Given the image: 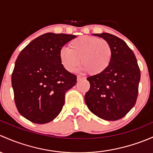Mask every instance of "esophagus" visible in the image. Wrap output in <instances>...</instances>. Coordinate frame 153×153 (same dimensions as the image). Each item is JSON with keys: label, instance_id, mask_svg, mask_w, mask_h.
I'll use <instances>...</instances> for the list:
<instances>
[{"label": "esophagus", "instance_id": "esophagus-1", "mask_svg": "<svg viewBox=\"0 0 153 153\" xmlns=\"http://www.w3.org/2000/svg\"><path fill=\"white\" fill-rule=\"evenodd\" d=\"M82 79H84V78H83V76H81V75H78V76H77V80H78V81H81Z\"/></svg>", "mask_w": 153, "mask_h": 153}]
</instances>
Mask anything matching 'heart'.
<instances>
[{
	"label": "heart",
	"instance_id": "b5f03b06",
	"mask_svg": "<svg viewBox=\"0 0 153 153\" xmlns=\"http://www.w3.org/2000/svg\"><path fill=\"white\" fill-rule=\"evenodd\" d=\"M112 49L108 42L95 36H81L72 39L69 48H62L59 57L67 72L77 70L81 61L82 69L91 75L102 73L110 65Z\"/></svg>",
	"mask_w": 153,
	"mask_h": 153
}]
</instances>
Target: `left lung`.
<instances>
[{
  "mask_svg": "<svg viewBox=\"0 0 153 153\" xmlns=\"http://www.w3.org/2000/svg\"><path fill=\"white\" fill-rule=\"evenodd\" d=\"M93 35L108 42L113 55L105 71L87 78L90 89L85 94V102L97 117L115 121L125 117L136 104L140 69L133 52L123 39L108 33Z\"/></svg>",
  "mask_w": 153,
  "mask_h": 153,
  "instance_id": "1",
  "label": "left lung"
}]
</instances>
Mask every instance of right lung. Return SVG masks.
Here are the masks:
<instances>
[{"instance_id": "add662e5", "label": "right lung", "mask_w": 153, "mask_h": 153, "mask_svg": "<svg viewBox=\"0 0 153 153\" xmlns=\"http://www.w3.org/2000/svg\"><path fill=\"white\" fill-rule=\"evenodd\" d=\"M75 37L44 33L17 56L12 75L14 102L19 113L32 123L53 120L62 110L66 91L76 84V75L62 67L59 57L62 47Z\"/></svg>"}]
</instances>
